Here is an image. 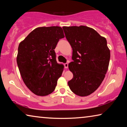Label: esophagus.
I'll list each match as a JSON object with an SVG mask.
<instances>
[{
  "label": "esophagus",
  "mask_w": 127,
  "mask_h": 127,
  "mask_svg": "<svg viewBox=\"0 0 127 127\" xmlns=\"http://www.w3.org/2000/svg\"><path fill=\"white\" fill-rule=\"evenodd\" d=\"M64 67H65V69H67L68 68V64L67 63H66L64 64Z\"/></svg>",
  "instance_id": "34e87169"
}]
</instances>
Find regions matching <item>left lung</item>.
Listing matches in <instances>:
<instances>
[{
	"instance_id": "obj_1",
	"label": "left lung",
	"mask_w": 127,
	"mask_h": 127,
	"mask_svg": "<svg viewBox=\"0 0 127 127\" xmlns=\"http://www.w3.org/2000/svg\"><path fill=\"white\" fill-rule=\"evenodd\" d=\"M71 46L72 60L69 64L73 78L68 84L79 96H86L98 89L104 80L110 58L106 38L85 26L63 27Z\"/></svg>"
}]
</instances>
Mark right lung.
Segmentation results:
<instances>
[{"label":"right lung","instance_id":"add662e5","mask_svg":"<svg viewBox=\"0 0 127 127\" xmlns=\"http://www.w3.org/2000/svg\"><path fill=\"white\" fill-rule=\"evenodd\" d=\"M64 37L61 27H38L19 44L17 65L25 85L36 95L54 91L64 68L56 61L54 49Z\"/></svg>","mask_w":127,"mask_h":127}]
</instances>
